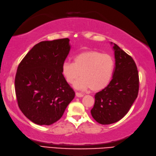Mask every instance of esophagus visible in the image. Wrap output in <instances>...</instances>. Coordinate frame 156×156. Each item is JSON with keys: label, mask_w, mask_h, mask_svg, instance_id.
I'll return each mask as SVG.
<instances>
[{"label": "esophagus", "mask_w": 156, "mask_h": 156, "mask_svg": "<svg viewBox=\"0 0 156 156\" xmlns=\"http://www.w3.org/2000/svg\"><path fill=\"white\" fill-rule=\"evenodd\" d=\"M75 95L78 98H82V97H83V94H82L81 93H79V92H76L75 93Z\"/></svg>", "instance_id": "34e87169"}]
</instances>
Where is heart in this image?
<instances>
[{
  "label": "heart",
  "mask_w": 156,
  "mask_h": 156,
  "mask_svg": "<svg viewBox=\"0 0 156 156\" xmlns=\"http://www.w3.org/2000/svg\"><path fill=\"white\" fill-rule=\"evenodd\" d=\"M114 69L115 61L110 55L88 51L76 55L73 63L64 62L61 73L69 84L74 83L81 75L82 78L75 83V88L98 91L109 84Z\"/></svg>",
  "instance_id": "1"
}]
</instances>
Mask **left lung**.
<instances>
[{
	"mask_svg": "<svg viewBox=\"0 0 156 156\" xmlns=\"http://www.w3.org/2000/svg\"><path fill=\"white\" fill-rule=\"evenodd\" d=\"M113 48L115 58L113 79L105 89L96 93L95 104L91 110L93 119L102 125L122 119L139 91V75L135 61L116 44H113Z\"/></svg>",
	"mask_w": 156,
	"mask_h": 156,
	"instance_id": "1",
	"label": "left lung"
}]
</instances>
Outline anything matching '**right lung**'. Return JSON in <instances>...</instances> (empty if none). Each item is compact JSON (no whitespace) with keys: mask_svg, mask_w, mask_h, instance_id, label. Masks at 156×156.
I'll return each instance as SVG.
<instances>
[{"mask_svg":"<svg viewBox=\"0 0 156 156\" xmlns=\"http://www.w3.org/2000/svg\"><path fill=\"white\" fill-rule=\"evenodd\" d=\"M68 38L41 41L23 58L15 79L20 111L37 125L49 126L63 116L75 92L62 75L70 51Z\"/></svg>","mask_w":156,"mask_h":156,"instance_id":"obj_1","label":"right lung"}]
</instances>
